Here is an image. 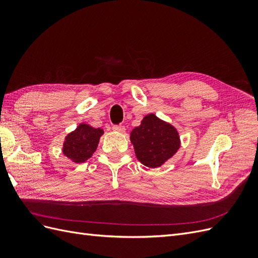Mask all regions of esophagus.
I'll use <instances>...</instances> for the list:
<instances>
[{
  "mask_svg": "<svg viewBox=\"0 0 258 258\" xmlns=\"http://www.w3.org/2000/svg\"><path fill=\"white\" fill-rule=\"evenodd\" d=\"M113 130L116 132H123L126 129H124V126H121V124H115V126H113Z\"/></svg>",
  "mask_w": 258,
  "mask_h": 258,
  "instance_id": "1",
  "label": "esophagus"
}]
</instances>
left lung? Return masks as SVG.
<instances>
[{
  "mask_svg": "<svg viewBox=\"0 0 258 258\" xmlns=\"http://www.w3.org/2000/svg\"><path fill=\"white\" fill-rule=\"evenodd\" d=\"M130 140L137 158L150 168L160 167L179 148L176 129L154 114L146 115L141 124L131 131Z\"/></svg>",
  "mask_w": 258,
  "mask_h": 258,
  "instance_id": "1",
  "label": "left lung"
}]
</instances>
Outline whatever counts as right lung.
<instances>
[{
  "mask_svg": "<svg viewBox=\"0 0 258 258\" xmlns=\"http://www.w3.org/2000/svg\"><path fill=\"white\" fill-rule=\"evenodd\" d=\"M103 130L81 123L73 132L69 134L63 143V154L76 163L85 162L96 152Z\"/></svg>",
  "mask_w": 258,
  "mask_h": 258,
  "instance_id": "1",
  "label": "right lung"
}]
</instances>
